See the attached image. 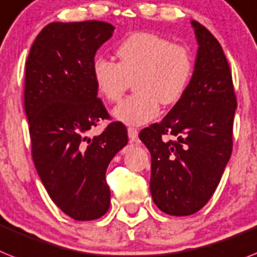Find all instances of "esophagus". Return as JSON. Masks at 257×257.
Returning <instances> with one entry per match:
<instances>
[{
	"mask_svg": "<svg viewBox=\"0 0 257 257\" xmlns=\"http://www.w3.org/2000/svg\"><path fill=\"white\" fill-rule=\"evenodd\" d=\"M127 134H128L130 142H137L138 141V130H137V128H134V127H128V128H127Z\"/></svg>",
	"mask_w": 257,
	"mask_h": 257,
	"instance_id": "esophagus-1",
	"label": "esophagus"
}]
</instances>
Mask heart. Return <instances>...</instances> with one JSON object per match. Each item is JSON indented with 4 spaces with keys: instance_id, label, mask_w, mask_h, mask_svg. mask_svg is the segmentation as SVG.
Wrapping results in <instances>:
<instances>
[{
    "instance_id": "1",
    "label": "heart",
    "mask_w": 257,
    "mask_h": 257,
    "mask_svg": "<svg viewBox=\"0 0 257 257\" xmlns=\"http://www.w3.org/2000/svg\"><path fill=\"white\" fill-rule=\"evenodd\" d=\"M118 63L106 57L93 61L95 88L109 102L122 98L133 81L135 93L113 114L122 123L139 126L159 114L160 103H177L193 76V57L181 44L152 33H135L116 47Z\"/></svg>"
}]
</instances>
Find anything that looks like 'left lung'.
<instances>
[{
	"instance_id": "left-lung-1",
	"label": "left lung",
	"mask_w": 257,
	"mask_h": 257,
	"mask_svg": "<svg viewBox=\"0 0 257 257\" xmlns=\"http://www.w3.org/2000/svg\"><path fill=\"white\" fill-rule=\"evenodd\" d=\"M192 26L198 51L188 90L162 122L139 134L151 152L152 200L176 217L197 213L217 189L232 152L236 109L230 65L219 42L197 21Z\"/></svg>"
}]
</instances>
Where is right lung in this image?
<instances>
[{"instance_id":"obj_1","label":"right lung","mask_w":257,"mask_h":257,"mask_svg":"<svg viewBox=\"0 0 257 257\" xmlns=\"http://www.w3.org/2000/svg\"><path fill=\"white\" fill-rule=\"evenodd\" d=\"M113 31L101 21L52 22L26 60L25 111L34 164L51 200L76 220L97 219L109 210L106 169L128 142L120 122L89 137L110 118L97 98L92 65Z\"/></svg>"}]
</instances>
